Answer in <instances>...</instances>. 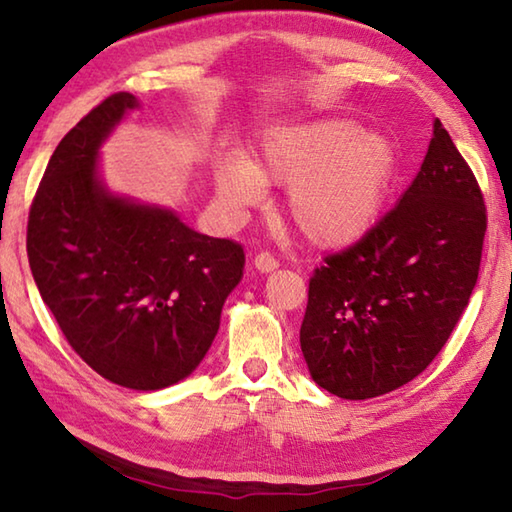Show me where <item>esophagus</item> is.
Masks as SVG:
<instances>
[{"label":"esophagus","mask_w":512,"mask_h":512,"mask_svg":"<svg viewBox=\"0 0 512 512\" xmlns=\"http://www.w3.org/2000/svg\"><path fill=\"white\" fill-rule=\"evenodd\" d=\"M277 266H279V259L273 253H268V250L255 255V268L262 270V273H270V270H275Z\"/></svg>","instance_id":"34e87169"}]
</instances>
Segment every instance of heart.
Listing matches in <instances>:
<instances>
[{
  "instance_id": "heart-1",
  "label": "heart",
  "mask_w": 512,
  "mask_h": 512,
  "mask_svg": "<svg viewBox=\"0 0 512 512\" xmlns=\"http://www.w3.org/2000/svg\"><path fill=\"white\" fill-rule=\"evenodd\" d=\"M395 148L368 135L353 119L324 117L268 130L257 155L233 157L217 168V195L246 208L264 184L288 186L284 213L308 244L337 248L375 224L395 175Z\"/></svg>"
}]
</instances>
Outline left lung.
<instances>
[{
  "label": "left lung",
  "mask_w": 512,
  "mask_h": 512,
  "mask_svg": "<svg viewBox=\"0 0 512 512\" xmlns=\"http://www.w3.org/2000/svg\"><path fill=\"white\" fill-rule=\"evenodd\" d=\"M484 235L482 188L435 119L399 204L310 277L299 344L315 382L370 399L424 373L477 284Z\"/></svg>",
  "instance_id": "8db88e82"
}]
</instances>
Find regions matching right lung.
<instances>
[{"instance_id": "obj_1", "label": "right lung", "mask_w": 512, "mask_h": 512, "mask_svg": "<svg viewBox=\"0 0 512 512\" xmlns=\"http://www.w3.org/2000/svg\"><path fill=\"white\" fill-rule=\"evenodd\" d=\"M135 106L110 95L59 142L30 204L26 253L70 348L108 382L159 390L208 353L244 248L102 188L97 148Z\"/></svg>"}]
</instances>
